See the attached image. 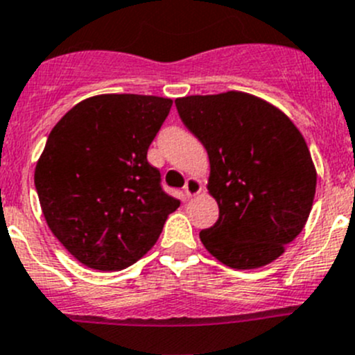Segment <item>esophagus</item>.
I'll return each instance as SVG.
<instances>
[{"instance_id":"esophagus-1","label":"esophagus","mask_w":355,"mask_h":355,"mask_svg":"<svg viewBox=\"0 0 355 355\" xmlns=\"http://www.w3.org/2000/svg\"><path fill=\"white\" fill-rule=\"evenodd\" d=\"M202 191V185L198 178H189L184 185V192H185V198H194L198 196L199 192Z\"/></svg>"}]
</instances>
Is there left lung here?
<instances>
[{
	"instance_id": "1",
	"label": "left lung",
	"mask_w": 355,
	"mask_h": 355,
	"mask_svg": "<svg viewBox=\"0 0 355 355\" xmlns=\"http://www.w3.org/2000/svg\"><path fill=\"white\" fill-rule=\"evenodd\" d=\"M178 116L209 157L215 225L199 232L230 269H257L304 229L315 194L305 139L284 112L243 92L177 98Z\"/></svg>"
}]
</instances>
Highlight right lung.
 Returning a JSON list of instances; mask_svg holds the SVG:
<instances>
[{"label": "right lung", "instance_id": "1", "mask_svg": "<svg viewBox=\"0 0 355 355\" xmlns=\"http://www.w3.org/2000/svg\"><path fill=\"white\" fill-rule=\"evenodd\" d=\"M173 101L107 94L71 109L50 132L34 184L44 220L65 250L95 270L142 258L180 201L147 161Z\"/></svg>", "mask_w": 355, "mask_h": 355}]
</instances>
